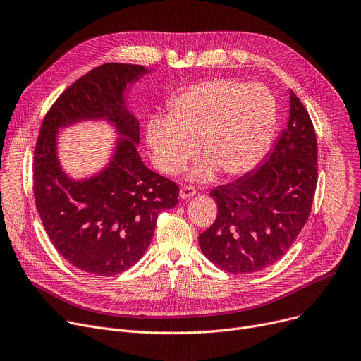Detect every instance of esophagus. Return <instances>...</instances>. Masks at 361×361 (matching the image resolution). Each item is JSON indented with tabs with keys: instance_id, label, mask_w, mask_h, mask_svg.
I'll return each mask as SVG.
<instances>
[{
	"instance_id": "34e87169",
	"label": "esophagus",
	"mask_w": 361,
	"mask_h": 361,
	"mask_svg": "<svg viewBox=\"0 0 361 361\" xmlns=\"http://www.w3.org/2000/svg\"><path fill=\"white\" fill-rule=\"evenodd\" d=\"M195 195H196V188L195 187H192V185L181 187V190H180V197L181 199H190Z\"/></svg>"
}]
</instances>
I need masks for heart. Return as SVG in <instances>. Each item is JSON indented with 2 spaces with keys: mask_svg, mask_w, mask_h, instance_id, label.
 <instances>
[{
  "mask_svg": "<svg viewBox=\"0 0 361 361\" xmlns=\"http://www.w3.org/2000/svg\"><path fill=\"white\" fill-rule=\"evenodd\" d=\"M276 120V101L264 86L212 79L178 93L169 104V117H152L146 145L166 176L183 171L199 145L204 158L190 169L192 180L209 181L218 171L238 177L267 155Z\"/></svg>",
  "mask_w": 361,
  "mask_h": 361,
  "instance_id": "1",
  "label": "heart"
}]
</instances>
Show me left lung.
<instances>
[{
    "mask_svg": "<svg viewBox=\"0 0 361 361\" xmlns=\"http://www.w3.org/2000/svg\"><path fill=\"white\" fill-rule=\"evenodd\" d=\"M317 183V142L305 105L290 90V118L257 166L209 193L218 216L199 235L203 255L230 274L269 268L305 226Z\"/></svg>",
    "mask_w": 361,
    "mask_h": 361,
    "instance_id": "8db88e82",
    "label": "left lung"
}]
</instances>
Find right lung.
I'll return each instance as SVG.
<instances>
[{
  "label": "right lung",
  "mask_w": 361,
  "mask_h": 361,
  "mask_svg": "<svg viewBox=\"0 0 361 361\" xmlns=\"http://www.w3.org/2000/svg\"><path fill=\"white\" fill-rule=\"evenodd\" d=\"M147 73L120 63L93 68L60 94L41 126L33 158L36 209L55 249L86 274L130 269L146 253L159 212L178 200V185L149 169L137 152L139 120L126 92ZM83 121L108 122L119 139L97 175L73 179L58 157V133Z\"/></svg>",
  "instance_id": "right-lung-1"
}]
</instances>
